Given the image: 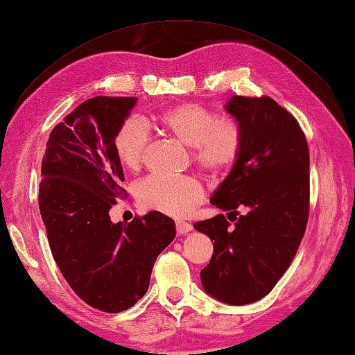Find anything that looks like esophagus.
<instances>
[{
	"label": "esophagus",
	"mask_w": 355,
	"mask_h": 355,
	"mask_svg": "<svg viewBox=\"0 0 355 355\" xmlns=\"http://www.w3.org/2000/svg\"><path fill=\"white\" fill-rule=\"evenodd\" d=\"M175 227H177V232H178V234H182V235L192 231V225H191V223H187V221H177V223H175Z\"/></svg>",
	"instance_id": "1"
}]
</instances>
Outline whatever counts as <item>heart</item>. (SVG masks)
<instances>
[{"mask_svg":"<svg viewBox=\"0 0 355 355\" xmlns=\"http://www.w3.org/2000/svg\"><path fill=\"white\" fill-rule=\"evenodd\" d=\"M154 123L192 148V159L201 171L223 173L237 162L245 129L234 115H217L201 104L184 103L163 110ZM150 140L149 129L135 116L124 120L114 137L116 159L124 169L138 171ZM205 197L203 186L191 177L148 175L135 186V198L144 209L184 217Z\"/></svg>","mask_w":355,"mask_h":355,"instance_id":"b5f03b06","label":"heart"}]
</instances>
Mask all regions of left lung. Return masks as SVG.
<instances>
[{
    "instance_id": "obj_1",
    "label": "left lung",
    "mask_w": 355,
    "mask_h": 355,
    "mask_svg": "<svg viewBox=\"0 0 355 355\" xmlns=\"http://www.w3.org/2000/svg\"><path fill=\"white\" fill-rule=\"evenodd\" d=\"M226 110L245 129L241 154L211 198L227 218L218 214L193 227L214 240L200 272L205 291L240 306L269 294L300 246L309 215V150L294 115L270 96L235 95Z\"/></svg>"
}]
</instances>
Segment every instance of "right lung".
Returning <instances> with one entry per match:
<instances>
[{
    "instance_id": "1",
    "label": "right lung",
    "mask_w": 355,
    "mask_h": 355,
    "mask_svg": "<svg viewBox=\"0 0 355 355\" xmlns=\"http://www.w3.org/2000/svg\"><path fill=\"white\" fill-rule=\"evenodd\" d=\"M137 96L83 101L49 135L41 163L40 212L53 260L89 306L121 312L148 293L157 257L175 239V223L152 211L112 223L110 207L126 197L114 137Z\"/></svg>"
}]
</instances>
